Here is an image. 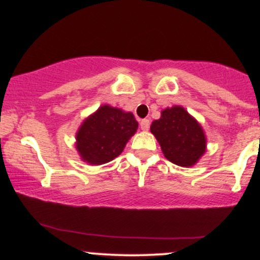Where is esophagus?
Returning a JSON list of instances; mask_svg holds the SVG:
<instances>
[{"label": "esophagus", "instance_id": "1", "mask_svg": "<svg viewBox=\"0 0 260 260\" xmlns=\"http://www.w3.org/2000/svg\"><path fill=\"white\" fill-rule=\"evenodd\" d=\"M149 127H150V121H149L148 118H144V120L140 121V128H142L143 131H148Z\"/></svg>", "mask_w": 260, "mask_h": 260}]
</instances>
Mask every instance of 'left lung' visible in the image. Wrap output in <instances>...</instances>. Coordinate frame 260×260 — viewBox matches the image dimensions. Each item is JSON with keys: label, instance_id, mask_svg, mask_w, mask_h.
<instances>
[{"label": "left lung", "instance_id": "8db88e82", "mask_svg": "<svg viewBox=\"0 0 260 260\" xmlns=\"http://www.w3.org/2000/svg\"><path fill=\"white\" fill-rule=\"evenodd\" d=\"M169 161L178 166H193L207 150V138L198 121L182 106L168 107L150 126Z\"/></svg>", "mask_w": 260, "mask_h": 260}]
</instances>
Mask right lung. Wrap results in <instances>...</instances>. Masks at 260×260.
Segmentation results:
<instances>
[{
    "label": "right lung",
    "mask_w": 260,
    "mask_h": 260,
    "mask_svg": "<svg viewBox=\"0 0 260 260\" xmlns=\"http://www.w3.org/2000/svg\"><path fill=\"white\" fill-rule=\"evenodd\" d=\"M138 129L132 112L103 105L83 121L76 134V148L83 161L103 165L117 157Z\"/></svg>",
    "instance_id": "add662e5"
}]
</instances>
